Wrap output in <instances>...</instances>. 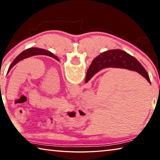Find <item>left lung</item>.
I'll use <instances>...</instances> for the list:
<instances>
[{
  "label": "left lung",
  "mask_w": 160,
  "mask_h": 160,
  "mask_svg": "<svg viewBox=\"0 0 160 160\" xmlns=\"http://www.w3.org/2000/svg\"><path fill=\"white\" fill-rule=\"evenodd\" d=\"M36 55H45V56H48L50 57H52L53 58H55L56 60H57L58 61H59L58 58L56 57L55 55H53L52 53H51L50 51L44 50V49H42V48H28L25 51H24L22 52L20 54L16 57V58L15 59L14 61H12V63L10 65V68H8V73L10 70V69L15 66L16 63H18L19 61H20L23 59H25L26 58L30 57V56H36Z\"/></svg>",
  "instance_id": "8db88e82"
}]
</instances>
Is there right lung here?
Listing matches in <instances>:
<instances>
[{
	"instance_id": "obj_1",
	"label": "right lung",
	"mask_w": 160,
	"mask_h": 160,
	"mask_svg": "<svg viewBox=\"0 0 160 160\" xmlns=\"http://www.w3.org/2000/svg\"><path fill=\"white\" fill-rule=\"evenodd\" d=\"M109 67L136 71L150 83L148 72L138 61L128 53L120 49L107 51L94 58L87 72L85 82H88L100 70Z\"/></svg>"
}]
</instances>
